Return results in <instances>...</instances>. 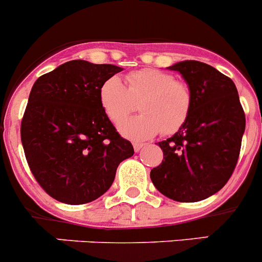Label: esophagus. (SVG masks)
I'll list each match as a JSON object with an SVG mask.
<instances>
[{
	"label": "esophagus",
	"mask_w": 262,
	"mask_h": 262,
	"mask_svg": "<svg viewBox=\"0 0 262 262\" xmlns=\"http://www.w3.org/2000/svg\"><path fill=\"white\" fill-rule=\"evenodd\" d=\"M133 147H134V151L139 152L144 147V143H141V142H136V143L133 144Z\"/></svg>",
	"instance_id": "esophagus-1"
}]
</instances>
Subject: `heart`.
I'll use <instances>...</instances> for the list:
<instances>
[{"instance_id":"1","label":"heart","mask_w":262,"mask_h":262,"mask_svg":"<svg viewBox=\"0 0 262 262\" xmlns=\"http://www.w3.org/2000/svg\"><path fill=\"white\" fill-rule=\"evenodd\" d=\"M125 82L126 85L120 78L111 75L98 91L101 107L114 124L133 113L138 102L142 114L119 125L124 137L141 141L160 132L170 136L187 123L193 105L192 91L187 83L151 68L129 73Z\"/></svg>"}]
</instances>
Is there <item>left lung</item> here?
Listing matches in <instances>:
<instances>
[{
    "mask_svg": "<svg viewBox=\"0 0 262 262\" xmlns=\"http://www.w3.org/2000/svg\"><path fill=\"white\" fill-rule=\"evenodd\" d=\"M167 69L178 72L192 91L187 123L159 142L164 160L151 170L159 192L179 202H197L219 192L237 165L246 116L235 84L205 62L185 60Z\"/></svg>",
    "mask_w": 262,
    "mask_h": 262,
    "instance_id": "1",
    "label": "left lung"
}]
</instances>
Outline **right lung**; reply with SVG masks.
<instances>
[{
    "mask_svg": "<svg viewBox=\"0 0 262 262\" xmlns=\"http://www.w3.org/2000/svg\"><path fill=\"white\" fill-rule=\"evenodd\" d=\"M123 68L73 60L35 80L21 120V143L40 187L68 205L92 202L133 156L98 98L105 79Z\"/></svg>",
    "mask_w": 262,
    "mask_h": 262,
    "instance_id": "right-lung-1",
    "label": "right lung"
}]
</instances>
